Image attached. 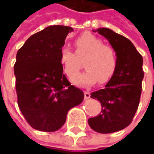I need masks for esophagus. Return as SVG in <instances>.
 I'll return each instance as SVG.
<instances>
[{"mask_svg":"<svg viewBox=\"0 0 154 154\" xmlns=\"http://www.w3.org/2000/svg\"><path fill=\"white\" fill-rule=\"evenodd\" d=\"M84 97H85V99L87 100V99H89L91 97V94L89 91H84Z\"/></svg>","mask_w":154,"mask_h":154,"instance_id":"obj_1","label":"esophagus"}]
</instances>
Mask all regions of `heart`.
<instances>
[{
  "instance_id": "heart-1",
  "label": "heart",
  "mask_w": 154,
  "mask_h": 154,
  "mask_svg": "<svg viewBox=\"0 0 154 154\" xmlns=\"http://www.w3.org/2000/svg\"><path fill=\"white\" fill-rule=\"evenodd\" d=\"M75 53L68 47L61 51L60 63L64 73L72 77L82 67L85 72L72 78V82L81 87H89L100 80L106 83L112 78L117 68V56L113 48L103 44L102 41L90 33H84L74 41Z\"/></svg>"
}]
</instances>
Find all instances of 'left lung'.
<instances>
[{"label":"left lung","mask_w":154,"mask_h":154,"mask_svg":"<svg viewBox=\"0 0 154 154\" xmlns=\"http://www.w3.org/2000/svg\"><path fill=\"white\" fill-rule=\"evenodd\" d=\"M92 31L109 41L118 61L116 72L105 88L91 94L102 109L98 116L88 119V125L96 132L110 134L126 128L137 111L144 75L143 57L131 41L110 29Z\"/></svg>","instance_id":"1"}]
</instances>
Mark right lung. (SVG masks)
Instances as JSON below:
<instances>
[{
    "label": "right lung",
    "instance_id": "1",
    "mask_svg": "<svg viewBox=\"0 0 154 154\" xmlns=\"http://www.w3.org/2000/svg\"><path fill=\"white\" fill-rule=\"evenodd\" d=\"M73 29L50 25L30 36L17 52L14 66L18 106L31 127L58 130L84 93L67 81L60 63L65 38Z\"/></svg>",
    "mask_w": 154,
    "mask_h": 154
}]
</instances>
